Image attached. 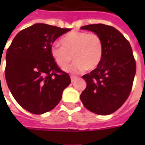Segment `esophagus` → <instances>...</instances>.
Instances as JSON below:
<instances>
[{
  "label": "esophagus",
  "instance_id": "1",
  "mask_svg": "<svg viewBox=\"0 0 145 145\" xmlns=\"http://www.w3.org/2000/svg\"><path fill=\"white\" fill-rule=\"evenodd\" d=\"M77 79V77H74V76H71V82H74V80Z\"/></svg>",
  "mask_w": 145,
  "mask_h": 145
}]
</instances>
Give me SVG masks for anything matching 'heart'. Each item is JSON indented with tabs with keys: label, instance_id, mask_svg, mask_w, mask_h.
Masks as SVG:
<instances>
[{
	"label": "heart",
	"instance_id": "b5f03b06",
	"mask_svg": "<svg viewBox=\"0 0 145 145\" xmlns=\"http://www.w3.org/2000/svg\"><path fill=\"white\" fill-rule=\"evenodd\" d=\"M61 46H54L50 56L61 68L66 67L73 59L75 62L66 68L70 73H79L94 70L100 63L103 56V42L99 35L86 32L72 31L60 40Z\"/></svg>",
	"mask_w": 145,
	"mask_h": 145
}]
</instances>
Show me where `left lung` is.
Returning a JSON list of instances; mask_svg holds the SVG:
<instances>
[{
    "label": "left lung",
    "mask_w": 145,
    "mask_h": 145,
    "mask_svg": "<svg viewBox=\"0 0 145 145\" xmlns=\"http://www.w3.org/2000/svg\"><path fill=\"white\" fill-rule=\"evenodd\" d=\"M100 36L103 56L99 66L82 76L87 86L80 95L85 107L99 115L116 111L131 93L136 62L130 42L115 28L104 24L81 27Z\"/></svg>",
    "instance_id": "1"
}]
</instances>
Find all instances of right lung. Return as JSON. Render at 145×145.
Here are the masks:
<instances>
[{"mask_svg": "<svg viewBox=\"0 0 145 145\" xmlns=\"http://www.w3.org/2000/svg\"><path fill=\"white\" fill-rule=\"evenodd\" d=\"M43 23L22 30L6 54L5 78L17 103L33 114H42L60 103L71 83L67 73L50 56L52 44L70 31Z\"/></svg>", "mask_w": 145, "mask_h": 145, "instance_id": "1", "label": "right lung"}]
</instances>
